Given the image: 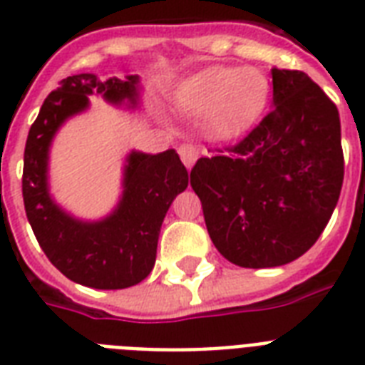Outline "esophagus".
<instances>
[{
  "instance_id": "1",
  "label": "esophagus",
  "mask_w": 365,
  "mask_h": 365,
  "mask_svg": "<svg viewBox=\"0 0 365 365\" xmlns=\"http://www.w3.org/2000/svg\"><path fill=\"white\" fill-rule=\"evenodd\" d=\"M180 157H182L183 165L191 170L195 163H197V159L200 157V151L197 145H193V143H182V145H180Z\"/></svg>"
}]
</instances>
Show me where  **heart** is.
Returning a JSON list of instances; mask_svg holds the SVG:
<instances>
[{"label":"heart","instance_id":"b5f03b06","mask_svg":"<svg viewBox=\"0 0 365 365\" xmlns=\"http://www.w3.org/2000/svg\"><path fill=\"white\" fill-rule=\"evenodd\" d=\"M271 83L255 68L210 66L183 79L172 94L178 111L205 117V130L220 142L246 136L261 121Z\"/></svg>","mask_w":365,"mask_h":365}]
</instances>
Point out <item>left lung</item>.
Returning a JSON list of instances; mask_svg holds the SVG:
<instances>
[{
    "label": "left lung",
    "mask_w": 365,
    "mask_h": 365,
    "mask_svg": "<svg viewBox=\"0 0 365 365\" xmlns=\"http://www.w3.org/2000/svg\"><path fill=\"white\" fill-rule=\"evenodd\" d=\"M271 113L229 149L191 170L217 252L246 269L297 259L339 200L345 163L335 104L311 77L272 68Z\"/></svg>",
    "instance_id": "left-lung-1"
}]
</instances>
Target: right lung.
Listing matches in <instances>:
<instances>
[{
  "instance_id": "add662e5",
  "label": "right lung",
  "mask_w": 365,
  "mask_h": 365,
  "mask_svg": "<svg viewBox=\"0 0 365 365\" xmlns=\"http://www.w3.org/2000/svg\"><path fill=\"white\" fill-rule=\"evenodd\" d=\"M88 96L134 111L142 104L140 76L102 81L96 73H77L43 102L28 132L22 197L28 222L48 261L73 282L96 289H123L148 277L157 257L160 225L172 200L185 191L189 174L176 149L125 157L121 195L113 210L98 220H83L54 200L48 160L58 130L91 108Z\"/></svg>"
}]
</instances>
